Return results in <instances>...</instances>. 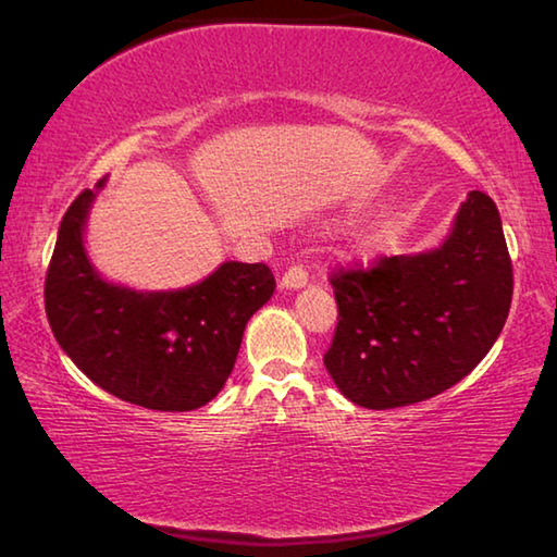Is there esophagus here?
Segmentation results:
<instances>
[{
	"label": "esophagus",
	"mask_w": 557,
	"mask_h": 557,
	"mask_svg": "<svg viewBox=\"0 0 557 557\" xmlns=\"http://www.w3.org/2000/svg\"><path fill=\"white\" fill-rule=\"evenodd\" d=\"M309 282L305 268H289L285 275L280 277V289H301Z\"/></svg>",
	"instance_id": "34e87169"
}]
</instances>
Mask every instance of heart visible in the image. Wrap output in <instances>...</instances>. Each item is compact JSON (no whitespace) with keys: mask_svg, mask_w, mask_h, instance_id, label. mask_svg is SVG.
<instances>
[{"mask_svg":"<svg viewBox=\"0 0 557 557\" xmlns=\"http://www.w3.org/2000/svg\"><path fill=\"white\" fill-rule=\"evenodd\" d=\"M393 238V225L391 223H381L375 228H369L363 233H358L354 238V252L358 256H373V252L383 250L385 245Z\"/></svg>","mask_w":557,"mask_h":557,"instance_id":"1","label":"heart"}]
</instances>
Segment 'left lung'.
<instances>
[{
    "mask_svg": "<svg viewBox=\"0 0 557 557\" xmlns=\"http://www.w3.org/2000/svg\"><path fill=\"white\" fill-rule=\"evenodd\" d=\"M338 305L324 366L361 408L388 410L451 388L502 334L513 295L502 215L469 191L437 248L332 277Z\"/></svg>",
    "mask_w": 557,
    "mask_h": 557,
    "instance_id": "1",
    "label": "left lung"
}]
</instances>
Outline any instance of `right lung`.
Wrapping results in <instances>:
<instances>
[{"instance_id": "1", "label": "right lung", "mask_w": 557, "mask_h": 557, "mask_svg": "<svg viewBox=\"0 0 557 557\" xmlns=\"http://www.w3.org/2000/svg\"><path fill=\"white\" fill-rule=\"evenodd\" d=\"M86 188L65 211L46 275V317L65 356L115 398L147 410L186 412L228 381L248 319L275 292L268 265L221 262L178 289H135L100 275L86 248Z\"/></svg>"}]
</instances>
